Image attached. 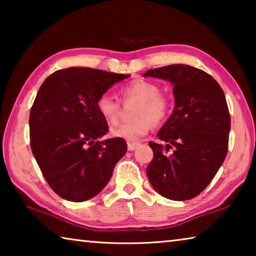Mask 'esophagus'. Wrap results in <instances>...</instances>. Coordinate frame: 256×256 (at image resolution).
<instances>
[{"mask_svg": "<svg viewBox=\"0 0 256 256\" xmlns=\"http://www.w3.org/2000/svg\"><path fill=\"white\" fill-rule=\"evenodd\" d=\"M138 146V144H136V142H128V151H133V150H136V148Z\"/></svg>", "mask_w": 256, "mask_h": 256, "instance_id": "1", "label": "esophagus"}]
</instances>
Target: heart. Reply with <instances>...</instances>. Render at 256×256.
Segmentation results:
<instances>
[{
  "instance_id": "b5f03b06",
  "label": "heart",
  "mask_w": 256,
  "mask_h": 256,
  "mask_svg": "<svg viewBox=\"0 0 256 256\" xmlns=\"http://www.w3.org/2000/svg\"><path fill=\"white\" fill-rule=\"evenodd\" d=\"M120 94L125 100L134 99L138 104L134 110L136 120L112 130V134L116 138L136 142L151 131L154 123H162L170 114V99L159 92L158 86L150 81L138 79L128 82L122 86ZM96 108L98 114L107 124H118L120 108L118 100L110 94H102L97 98Z\"/></svg>"
}]
</instances>
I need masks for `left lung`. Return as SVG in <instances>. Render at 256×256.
I'll list each match as a JSON object with an SVG mask.
<instances>
[{"instance_id": "obj_1", "label": "left lung", "mask_w": 256, "mask_h": 256, "mask_svg": "<svg viewBox=\"0 0 256 256\" xmlns=\"http://www.w3.org/2000/svg\"><path fill=\"white\" fill-rule=\"evenodd\" d=\"M144 76L170 81L175 97L172 114L157 133L166 146L149 142L154 159L146 176L164 198L190 200L210 184L227 156L230 115L224 90L206 72L185 64L151 68Z\"/></svg>"}]
</instances>
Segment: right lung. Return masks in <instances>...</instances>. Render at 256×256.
Segmentation results:
<instances>
[{"mask_svg": "<svg viewBox=\"0 0 256 256\" xmlns=\"http://www.w3.org/2000/svg\"><path fill=\"white\" fill-rule=\"evenodd\" d=\"M130 76L90 68L55 71L42 82L30 110V146L42 176L62 198L82 202L110 182L128 150L120 138H99L108 124L97 98Z\"/></svg>", "mask_w": 256, "mask_h": 256, "instance_id": "obj_1", "label": "right lung"}]
</instances>
